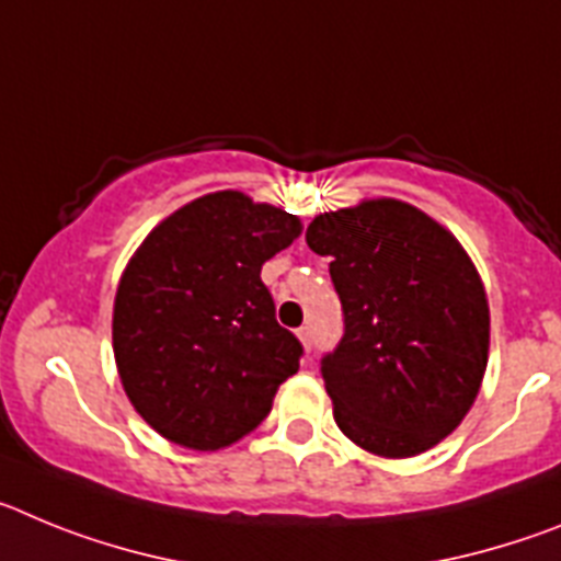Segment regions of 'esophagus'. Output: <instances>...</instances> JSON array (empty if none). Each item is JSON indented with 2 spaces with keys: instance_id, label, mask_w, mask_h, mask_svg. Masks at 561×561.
<instances>
[{
  "instance_id": "1",
  "label": "esophagus",
  "mask_w": 561,
  "mask_h": 561,
  "mask_svg": "<svg viewBox=\"0 0 561 561\" xmlns=\"http://www.w3.org/2000/svg\"><path fill=\"white\" fill-rule=\"evenodd\" d=\"M297 340L304 342L306 351L311 348V331H309V325H304V329H297Z\"/></svg>"
}]
</instances>
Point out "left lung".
I'll use <instances>...</instances> for the list:
<instances>
[{"instance_id":"1","label":"left lung","mask_w":561,"mask_h":561,"mask_svg":"<svg viewBox=\"0 0 561 561\" xmlns=\"http://www.w3.org/2000/svg\"><path fill=\"white\" fill-rule=\"evenodd\" d=\"M306 244L329 255L345 334L323 356L334 421L379 458L455 433L489 362V300L458 238L399 199L320 213Z\"/></svg>"}]
</instances>
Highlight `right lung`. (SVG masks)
<instances>
[{
  "label": "right lung",
  "mask_w": 561,
  "mask_h": 561,
  "mask_svg": "<svg viewBox=\"0 0 561 561\" xmlns=\"http://www.w3.org/2000/svg\"><path fill=\"white\" fill-rule=\"evenodd\" d=\"M300 230L284 207L216 191L137 247L114 295L112 348L128 401L162 438L216 453L270 415L304 345L277 325L261 266Z\"/></svg>",
  "instance_id": "add662e5"
}]
</instances>
